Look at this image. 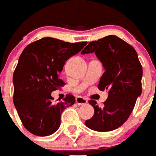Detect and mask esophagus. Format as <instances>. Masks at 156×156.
<instances>
[{
  "instance_id": "esophagus-1",
  "label": "esophagus",
  "mask_w": 156,
  "mask_h": 156,
  "mask_svg": "<svg viewBox=\"0 0 156 156\" xmlns=\"http://www.w3.org/2000/svg\"><path fill=\"white\" fill-rule=\"evenodd\" d=\"M76 102L78 105H85L88 103L87 99H85V98H82V97H76Z\"/></svg>"
}]
</instances>
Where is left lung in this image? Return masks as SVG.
<instances>
[{"instance_id": "1", "label": "left lung", "mask_w": 156, "mask_h": 156, "mask_svg": "<svg viewBox=\"0 0 156 156\" xmlns=\"http://www.w3.org/2000/svg\"><path fill=\"white\" fill-rule=\"evenodd\" d=\"M92 52L105 70L98 88L107 90L108 96L102 108L95 100L89 101L94 114L85 123L94 131L109 132L127 121L141 94L142 66L134 48L115 35L90 42L81 51L82 54Z\"/></svg>"}]
</instances>
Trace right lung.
I'll use <instances>...</instances> for the list:
<instances>
[{
  "label": "right lung",
  "instance_id": "obj_1",
  "mask_svg": "<svg viewBox=\"0 0 156 156\" xmlns=\"http://www.w3.org/2000/svg\"><path fill=\"white\" fill-rule=\"evenodd\" d=\"M86 44L43 38L22 51L13 75V101L24 127L34 135L46 136L57 132L62 111L75 104V97L66 94L64 101L53 105L51 93L65 85L58 74Z\"/></svg>",
  "mask_w": 156,
  "mask_h": 156
}]
</instances>
